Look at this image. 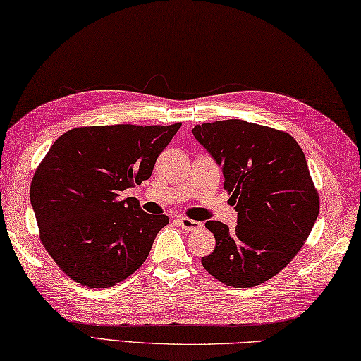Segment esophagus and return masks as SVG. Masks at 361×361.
<instances>
[{"label": "esophagus", "mask_w": 361, "mask_h": 361, "mask_svg": "<svg viewBox=\"0 0 361 361\" xmlns=\"http://www.w3.org/2000/svg\"><path fill=\"white\" fill-rule=\"evenodd\" d=\"M178 222H180V226L185 228V231H188V232H194V231H197V228L202 227V222H197V221H194V219H189V218H186V216H180Z\"/></svg>", "instance_id": "obj_1"}]
</instances>
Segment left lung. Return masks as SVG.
Returning a JSON list of instances; mask_svg holds the SVG:
<instances>
[{"mask_svg": "<svg viewBox=\"0 0 361 361\" xmlns=\"http://www.w3.org/2000/svg\"><path fill=\"white\" fill-rule=\"evenodd\" d=\"M192 134L222 167L224 189L238 212L233 231L205 222L216 246L202 265L226 286L265 283L290 264L319 216L303 149L284 130L243 120L197 124Z\"/></svg>", "mask_w": 361, "mask_h": 361, "instance_id": "left-lung-1", "label": "left lung"}]
</instances>
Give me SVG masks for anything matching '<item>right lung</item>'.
Wrapping results in <instances>:
<instances>
[{
	"label": "right lung",
	"instance_id": "1",
	"mask_svg": "<svg viewBox=\"0 0 361 361\" xmlns=\"http://www.w3.org/2000/svg\"><path fill=\"white\" fill-rule=\"evenodd\" d=\"M181 123L83 126L64 133L39 164L30 188L39 238L75 283L106 289L139 270L166 214H148L128 188L152 176Z\"/></svg>",
	"mask_w": 361,
	"mask_h": 361
}]
</instances>
